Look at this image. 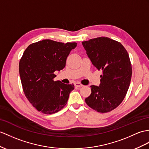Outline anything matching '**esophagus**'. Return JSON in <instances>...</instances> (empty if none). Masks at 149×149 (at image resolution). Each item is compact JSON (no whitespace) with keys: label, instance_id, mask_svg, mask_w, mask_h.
<instances>
[{"label":"esophagus","instance_id":"1","mask_svg":"<svg viewBox=\"0 0 149 149\" xmlns=\"http://www.w3.org/2000/svg\"><path fill=\"white\" fill-rule=\"evenodd\" d=\"M74 86L76 87H81L83 86V85L81 84V83L79 82H76V83H74Z\"/></svg>","mask_w":149,"mask_h":149}]
</instances>
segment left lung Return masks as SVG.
Wrapping results in <instances>:
<instances>
[{
  "label": "left lung",
  "instance_id": "left-lung-1",
  "mask_svg": "<svg viewBox=\"0 0 149 149\" xmlns=\"http://www.w3.org/2000/svg\"><path fill=\"white\" fill-rule=\"evenodd\" d=\"M82 45L92 64L102 71L99 86H90L92 93L85 102L97 112H110L122 102L129 88L132 69L128 53L121 43L107 37L90 39Z\"/></svg>",
  "mask_w": 149,
  "mask_h": 149
}]
</instances>
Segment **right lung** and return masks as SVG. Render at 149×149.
<instances>
[{"instance_id":"add662e5","label":"right lung","mask_w":149,"mask_h":149,"mask_svg":"<svg viewBox=\"0 0 149 149\" xmlns=\"http://www.w3.org/2000/svg\"><path fill=\"white\" fill-rule=\"evenodd\" d=\"M77 46L75 42L47 39L25 50L19 64L21 84L25 96L38 111L52 114L66 106L74 85L54 81V72L64 68L67 57Z\"/></svg>"}]
</instances>
